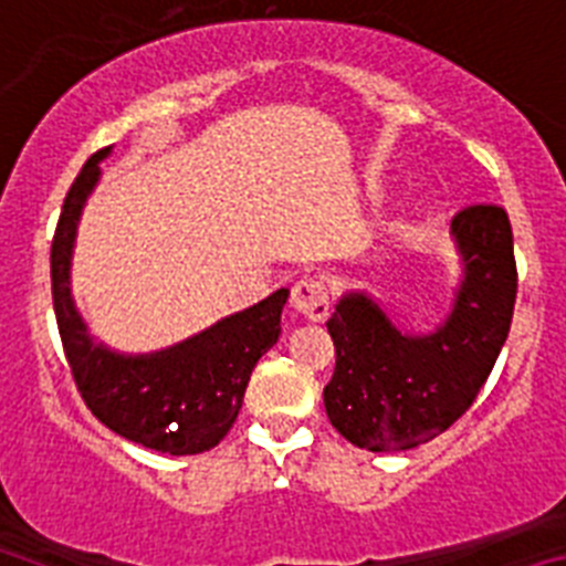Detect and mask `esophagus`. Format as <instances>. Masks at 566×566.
Returning <instances> with one entry per match:
<instances>
[{
	"mask_svg": "<svg viewBox=\"0 0 566 566\" xmlns=\"http://www.w3.org/2000/svg\"><path fill=\"white\" fill-rule=\"evenodd\" d=\"M292 306L312 323L328 317V289L319 277H300L292 289Z\"/></svg>",
	"mask_w": 566,
	"mask_h": 566,
	"instance_id": "esophagus-1",
	"label": "esophagus"
}]
</instances>
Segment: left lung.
Segmentation results:
<instances>
[{"label": "left lung", "instance_id": "8db88e82", "mask_svg": "<svg viewBox=\"0 0 566 566\" xmlns=\"http://www.w3.org/2000/svg\"><path fill=\"white\" fill-rule=\"evenodd\" d=\"M462 283L451 317L431 334L399 332L365 294H345L328 319L334 377L326 413L365 451H411L448 431L488 382L516 306L510 218L476 203L453 218Z\"/></svg>", "mask_w": 566, "mask_h": 566}]
</instances>
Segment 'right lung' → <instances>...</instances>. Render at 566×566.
I'll use <instances>...</instances> for the list:
<instances>
[{"label": "right lung", "mask_w": 566, "mask_h": 566, "mask_svg": "<svg viewBox=\"0 0 566 566\" xmlns=\"http://www.w3.org/2000/svg\"><path fill=\"white\" fill-rule=\"evenodd\" d=\"M107 155L109 147L90 155L76 175L50 249L53 308L64 357L84 405L109 431L169 457L203 453L221 442L238 419L252 368L277 343L289 292L280 289L258 306L167 352L124 357L93 343L70 297V258L78 214L102 175L98 161Z\"/></svg>", "instance_id": "1"}]
</instances>
